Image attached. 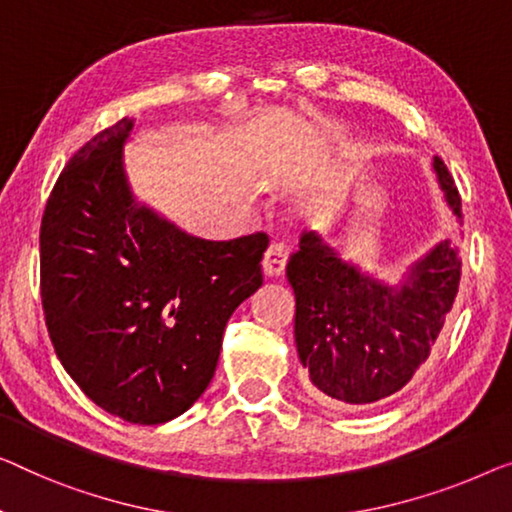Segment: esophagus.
<instances>
[{
    "label": "esophagus",
    "instance_id": "obj_1",
    "mask_svg": "<svg viewBox=\"0 0 512 512\" xmlns=\"http://www.w3.org/2000/svg\"><path fill=\"white\" fill-rule=\"evenodd\" d=\"M285 264H287V248L282 246V243H271V246L266 248L264 259H262L264 276L278 278L280 273L285 271Z\"/></svg>",
    "mask_w": 512,
    "mask_h": 512
}]
</instances>
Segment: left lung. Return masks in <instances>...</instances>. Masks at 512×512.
Returning a JSON list of instances; mask_svg holds the SVG:
<instances>
[{
  "mask_svg": "<svg viewBox=\"0 0 512 512\" xmlns=\"http://www.w3.org/2000/svg\"><path fill=\"white\" fill-rule=\"evenodd\" d=\"M453 216L462 200L444 160L434 158ZM289 257L296 296V352L329 404L379 402L409 384L437 342L460 287V241L446 239L409 266L398 285L368 276L322 236L305 232Z\"/></svg>",
  "mask_w": 512,
  "mask_h": 512,
  "instance_id": "left-lung-1",
  "label": "left lung"
}]
</instances>
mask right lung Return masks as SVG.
Listing matches in <instances>:
<instances>
[{
  "instance_id": "add662e5",
  "label": "right lung",
  "mask_w": 512,
  "mask_h": 512,
  "mask_svg": "<svg viewBox=\"0 0 512 512\" xmlns=\"http://www.w3.org/2000/svg\"><path fill=\"white\" fill-rule=\"evenodd\" d=\"M105 128L52 188L41 223L45 324L68 375L128 423L160 425L207 391L227 319L262 285L269 239L207 241L135 200L124 144Z\"/></svg>"
}]
</instances>
